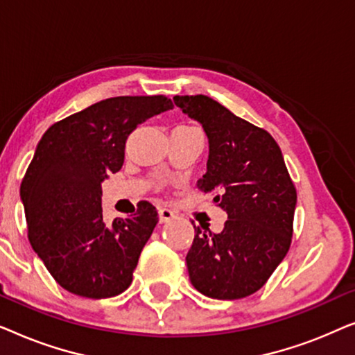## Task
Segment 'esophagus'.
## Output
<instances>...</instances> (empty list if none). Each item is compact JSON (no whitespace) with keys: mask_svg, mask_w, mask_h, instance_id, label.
Segmentation results:
<instances>
[{"mask_svg":"<svg viewBox=\"0 0 355 355\" xmlns=\"http://www.w3.org/2000/svg\"><path fill=\"white\" fill-rule=\"evenodd\" d=\"M158 216H159V223H168L171 221L176 215H174V211L169 210V208H159Z\"/></svg>","mask_w":355,"mask_h":355,"instance_id":"34e87169","label":"esophagus"}]
</instances>
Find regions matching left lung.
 Segmentation results:
<instances>
[{
  "mask_svg": "<svg viewBox=\"0 0 355 355\" xmlns=\"http://www.w3.org/2000/svg\"><path fill=\"white\" fill-rule=\"evenodd\" d=\"M174 103L202 124L210 145L197 189L213 193V202L227 213L220 234L193 226L189 278L207 297H247L288 254L297 202L294 182L279 145L265 129L205 95H176Z\"/></svg>",
  "mask_w": 355,
  "mask_h": 355,
  "instance_id": "8db88e82",
  "label": "left lung"
}]
</instances>
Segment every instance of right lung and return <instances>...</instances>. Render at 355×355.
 <instances>
[{"instance_id": "right-lung-1", "label": "right lung", "mask_w": 355, "mask_h": 355, "mask_svg": "<svg viewBox=\"0 0 355 355\" xmlns=\"http://www.w3.org/2000/svg\"><path fill=\"white\" fill-rule=\"evenodd\" d=\"M171 108L164 95L106 98L58 121L38 142L21 182L28 241L69 293L105 299L132 283L157 208L142 200L134 215L106 225L101 182L123 166L129 134Z\"/></svg>"}]
</instances>
